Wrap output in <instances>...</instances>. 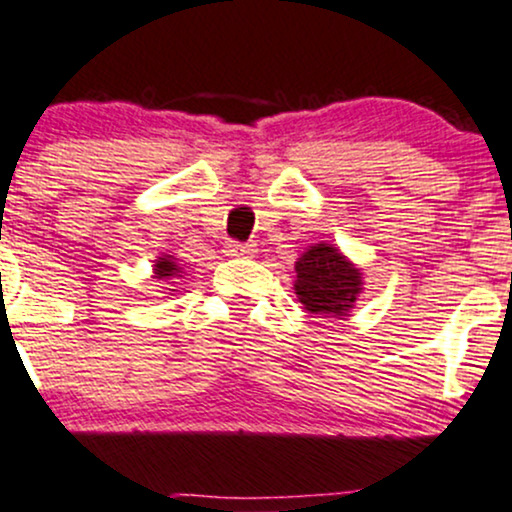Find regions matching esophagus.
<instances>
[{"label": "esophagus", "instance_id": "obj_1", "mask_svg": "<svg viewBox=\"0 0 512 512\" xmlns=\"http://www.w3.org/2000/svg\"><path fill=\"white\" fill-rule=\"evenodd\" d=\"M226 252L233 257H250L255 252V245L252 243H228Z\"/></svg>", "mask_w": 512, "mask_h": 512}]
</instances>
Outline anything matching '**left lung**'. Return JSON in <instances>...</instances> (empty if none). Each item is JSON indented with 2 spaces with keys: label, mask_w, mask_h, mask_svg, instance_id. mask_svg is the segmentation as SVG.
Segmentation results:
<instances>
[{
  "label": "left lung",
  "mask_w": 512,
  "mask_h": 512,
  "mask_svg": "<svg viewBox=\"0 0 512 512\" xmlns=\"http://www.w3.org/2000/svg\"><path fill=\"white\" fill-rule=\"evenodd\" d=\"M294 294L308 313L347 318L364 289L362 269L330 243L308 245L296 260Z\"/></svg>",
  "instance_id": "1"
}]
</instances>
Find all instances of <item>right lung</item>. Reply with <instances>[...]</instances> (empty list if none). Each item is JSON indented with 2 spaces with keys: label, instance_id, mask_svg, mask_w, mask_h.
<instances>
[{
  "label": "right lung",
  "instance_id": "obj_1",
  "mask_svg": "<svg viewBox=\"0 0 512 512\" xmlns=\"http://www.w3.org/2000/svg\"><path fill=\"white\" fill-rule=\"evenodd\" d=\"M184 277V267L179 265V260L174 255H160L155 260V265H153V279L155 282H162V284H167V286H174L177 284V279H182ZM172 291H177V289H170V294Z\"/></svg>",
  "mask_w": 512,
  "mask_h": 512
}]
</instances>
